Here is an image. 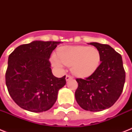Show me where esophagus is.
<instances>
[{
    "label": "esophagus",
    "instance_id": "obj_1",
    "mask_svg": "<svg viewBox=\"0 0 132 132\" xmlns=\"http://www.w3.org/2000/svg\"><path fill=\"white\" fill-rule=\"evenodd\" d=\"M72 77L71 76H70V75H66V81H68V80H70V79H72Z\"/></svg>",
    "mask_w": 132,
    "mask_h": 132
}]
</instances>
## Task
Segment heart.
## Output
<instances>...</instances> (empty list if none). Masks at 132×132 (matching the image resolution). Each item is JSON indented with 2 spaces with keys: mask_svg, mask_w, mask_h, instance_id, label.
<instances>
[{
  "mask_svg": "<svg viewBox=\"0 0 132 132\" xmlns=\"http://www.w3.org/2000/svg\"><path fill=\"white\" fill-rule=\"evenodd\" d=\"M59 57L52 56L54 66L62 68L72 66L71 71L79 77L90 76L97 69L101 61L100 52L94 47L87 46H64L58 51Z\"/></svg>",
  "mask_w": 132,
  "mask_h": 132,
  "instance_id": "obj_1",
  "label": "heart"
}]
</instances>
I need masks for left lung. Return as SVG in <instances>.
Instances as JSON below:
<instances>
[{"mask_svg":"<svg viewBox=\"0 0 132 132\" xmlns=\"http://www.w3.org/2000/svg\"><path fill=\"white\" fill-rule=\"evenodd\" d=\"M98 50L101 64L90 77L77 79L75 99L85 110L99 112L112 106L123 92L125 72L122 57L108 44L91 42Z\"/></svg>","mask_w":132,"mask_h":132,"instance_id":"8db88e82","label":"left lung"}]
</instances>
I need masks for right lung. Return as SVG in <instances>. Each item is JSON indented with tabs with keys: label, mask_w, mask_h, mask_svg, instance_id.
I'll list each match as a JSON object with an SVG mask.
<instances>
[{
	"label": "right lung",
	"mask_w": 132,
	"mask_h": 132,
	"mask_svg": "<svg viewBox=\"0 0 132 132\" xmlns=\"http://www.w3.org/2000/svg\"><path fill=\"white\" fill-rule=\"evenodd\" d=\"M61 42L34 41L18 46L9 56L5 81L10 96L21 108L33 112L51 109L66 76L53 75L49 58Z\"/></svg>",
	"instance_id": "right-lung-1"
}]
</instances>
